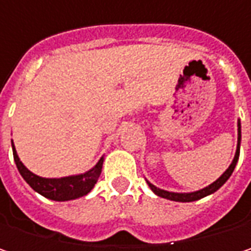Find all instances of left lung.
<instances>
[{
  "instance_id": "8db88e82",
  "label": "left lung",
  "mask_w": 251,
  "mask_h": 251,
  "mask_svg": "<svg viewBox=\"0 0 251 251\" xmlns=\"http://www.w3.org/2000/svg\"><path fill=\"white\" fill-rule=\"evenodd\" d=\"M240 139H241V127H240V124H238V147H237L235 157H234V160H232L231 166L226 169V173L221 176L217 181H214L212 184H209L208 187H205V189H202V190H198V192H193V193H175V192L161 190V189L155 187L154 184H151L150 181H148V186L151 187V190H152L155 195H158V196H161V198H164V199L176 201V202H193V201L202 199V198H205V196H208V195H211V193L217 192V190H218V189L226 183V180L229 178V176L232 175V172H234V169H235V164H237L238 157H240Z\"/></svg>"
}]
</instances>
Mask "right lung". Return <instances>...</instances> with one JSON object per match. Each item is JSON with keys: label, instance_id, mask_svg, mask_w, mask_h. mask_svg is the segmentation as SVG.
Here are the masks:
<instances>
[{"label": "right lung", "instance_id": "add662e5", "mask_svg": "<svg viewBox=\"0 0 251 251\" xmlns=\"http://www.w3.org/2000/svg\"><path fill=\"white\" fill-rule=\"evenodd\" d=\"M13 155H14V161L20 175L23 176V178L28 183V186L37 193H40L42 196L52 199V201H71V199L85 196L97 183L99 177L101 175V167H103V158H101L96 164L94 169H91L90 172L84 175L62 177V178H43V177L33 175L31 172L25 169L16 152L14 145H13Z\"/></svg>", "mask_w": 251, "mask_h": 251}]
</instances>
